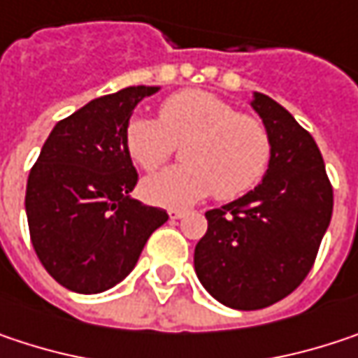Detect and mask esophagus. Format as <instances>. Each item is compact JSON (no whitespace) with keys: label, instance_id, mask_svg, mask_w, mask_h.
Returning a JSON list of instances; mask_svg holds the SVG:
<instances>
[{"label":"esophagus","instance_id":"34e87169","mask_svg":"<svg viewBox=\"0 0 358 358\" xmlns=\"http://www.w3.org/2000/svg\"><path fill=\"white\" fill-rule=\"evenodd\" d=\"M168 215H170V219H180V217H184V215H186V211H184V209H170Z\"/></svg>","mask_w":358,"mask_h":358}]
</instances>
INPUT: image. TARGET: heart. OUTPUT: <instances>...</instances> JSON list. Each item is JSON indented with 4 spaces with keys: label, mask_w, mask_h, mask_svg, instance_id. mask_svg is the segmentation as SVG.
Wrapping results in <instances>:
<instances>
[{
    "label": "heart",
    "mask_w": 358,
    "mask_h": 358,
    "mask_svg": "<svg viewBox=\"0 0 358 358\" xmlns=\"http://www.w3.org/2000/svg\"><path fill=\"white\" fill-rule=\"evenodd\" d=\"M184 143V166L143 182L151 203L180 207L211 192L234 201L262 180L271 162L266 124L203 90L178 92L162 102L157 118L137 116L124 129V149L145 172L162 168Z\"/></svg>",
    "instance_id": "b5f03b06"
}]
</instances>
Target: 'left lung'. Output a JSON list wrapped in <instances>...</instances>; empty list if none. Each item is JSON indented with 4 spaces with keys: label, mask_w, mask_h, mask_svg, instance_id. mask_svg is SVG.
<instances>
[{
    "label": "left lung",
    "mask_w": 358,
    "mask_h": 358,
    "mask_svg": "<svg viewBox=\"0 0 358 358\" xmlns=\"http://www.w3.org/2000/svg\"><path fill=\"white\" fill-rule=\"evenodd\" d=\"M252 106L271 135L266 176L242 199L205 213L209 227L194 248L203 287L245 311L268 308L303 282L334 207L313 137L273 98L256 94Z\"/></svg>",
    "instance_id": "1"
}]
</instances>
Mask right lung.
Returning a JSON list of instances; mask_svg holds the SVG:
<instances>
[{"label":"right lung","mask_w":358,"mask_h":358,"mask_svg":"<svg viewBox=\"0 0 358 358\" xmlns=\"http://www.w3.org/2000/svg\"><path fill=\"white\" fill-rule=\"evenodd\" d=\"M157 87H124L59 120L26 184L34 252L59 285L102 293L129 275L149 236L168 221L129 196L139 174L124 149L133 108Z\"/></svg>","instance_id":"right-lung-1"}]
</instances>
